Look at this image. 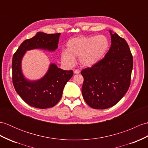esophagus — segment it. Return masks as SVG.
I'll list each match as a JSON object with an SVG mask.
<instances>
[{
	"mask_svg": "<svg viewBox=\"0 0 148 148\" xmlns=\"http://www.w3.org/2000/svg\"><path fill=\"white\" fill-rule=\"evenodd\" d=\"M74 73L75 74L80 73V71L78 70V69H75V70H74Z\"/></svg>",
	"mask_w": 148,
	"mask_h": 148,
	"instance_id": "1",
	"label": "esophagus"
}]
</instances>
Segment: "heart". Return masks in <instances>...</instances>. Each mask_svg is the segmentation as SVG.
I'll use <instances>...</instances> for the list:
<instances>
[{"label": "heart", "instance_id": "1", "mask_svg": "<svg viewBox=\"0 0 148 148\" xmlns=\"http://www.w3.org/2000/svg\"><path fill=\"white\" fill-rule=\"evenodd\" d=\"M109 48V40L105 35L73 38L67 42L66 50L61 52V60L66 66H73L75 58L79 57L82 66L91 67L105 56Z\"/></svg>", "mask_w": 148, "mask_h": 148}]
</instances>
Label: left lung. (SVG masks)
I'll return each instance as SVG.
<instances>
[{"instance_id": "obj_1", "label": "left lung", "mask_w": 148, "mask_h": 148, "mask_svg": "<svg viewBox=\"0 0 148 148\" xmlns=\"http://www.w3.org/2000/svg\"><path fill=\"white\" fill-rule=\"evenodd\" d=\"M111 34V47L103 58L91 67L84 69L82 94L86 103L95 109L116 105L128 91L133 67V57L126 41Z\"/></svg>"}]
</instances>
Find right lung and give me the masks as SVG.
<instances>
[{
    "label": "right lung",
    "mask_w": 148,
    "mask_h": 148,
    "mask_svg": "<svg viewBox=\"0 0 148 148\" xmlns=\"http://www.w3.org/2000/svg\"><path fill=\"white\" fill-rule=\"evenodd\" d=\"M60 33H38L20 45L12 57V83L16 91L27 104L37 108L53 107L59 101L67 81L73 75V71H64L51 64L45 76L40 80L30 81L24 77L21 60L26 50L42 49L54 51L58 47Z\"/></svg>",
    "instance_id": "add662e5"
}]
</instances>
